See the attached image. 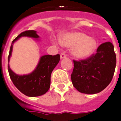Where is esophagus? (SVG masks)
Listing matches in <instances>:
<instances>
[{
    "instance_id": "34e87169",
    "label": "esophagus",
    "mask_w": 121,
    "mask_h": 121,
    "mask_svg": "<svg viewBox=\"0 0 121 121\" xmlns=\"http://www.w3.org/2000/svg\"><path fill=\"white\" fill-rule=\"evenodd\" d=\"M65 57H66V53H62L61 54H60V59H64V58H65Z\"/></svg>"
}]
</instances>
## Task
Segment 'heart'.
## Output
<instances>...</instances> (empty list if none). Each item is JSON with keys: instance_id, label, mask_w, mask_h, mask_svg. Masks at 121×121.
<instances>
[{"instance_id": "heart-1", "label": "heart", "mask_w": 121, "mask_h": 121, "mask_svg": "<svg viewBox=\"0 0 121 121\" xmlns=\"http://www.w3.org/2000/svg\"><path fill=\"white\" fill-rule=\"evenodd\" d=\"M63 46L73 47V55L78 59H83L93 53L96 48L95 40L82 32H71L64 34L60 39Z\"/></svg>"}]
</instances>
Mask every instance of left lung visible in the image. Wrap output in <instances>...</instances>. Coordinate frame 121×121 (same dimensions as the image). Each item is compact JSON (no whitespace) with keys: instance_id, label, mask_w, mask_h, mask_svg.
<instances>
[{"instance_id":"1","label":"left lung","mask_w":121,"mask_h":121,"mask_svg":"<svg viewBox=\"0 0 121 121\" xmlns=\"http://www.w3.org/2000/svg\"><path fill=\"white\" fill-rule=\"evenodd\" d=\"M74 68L71 75L73 85L84 94H96L110 83L115 72L116 55L112 43L100 44L95 54L87 59L73 60Z\"/></svg>"}]
</instances>
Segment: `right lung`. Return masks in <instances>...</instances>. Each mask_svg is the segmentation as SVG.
<instances>
[{"mask_svg":"<svg viewBox=\"0 0 121 121\" xmlns=\"http://www.w3.org/2000/svg\"><path fill=\"white\" fill-rule=\"evenodd\" d=\"M27 36L38 38L39 36L35 30H26L20 33L13 41L10 47L8 62L11 55L13 44L19 38ZM60 60V55H43L36 69L30 74L18 75L13 71L8 64V71L13 83L20 91L29 97H36L45 94L50 87L51 74Z\"/></svg>","mask_w":121,"mask_h":121,"instance_id":"obj_1","label":"right lung"}]
</instances>
